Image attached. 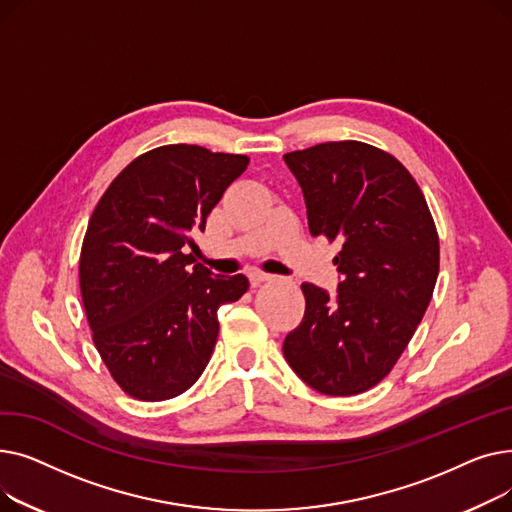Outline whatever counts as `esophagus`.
<instances>
[{"label":"esophagus","mask_w":512,"mask_h":512,"mask_svg":"<svg viewBox=\"0 0 512 512\" xmlns=\"http://www.w3.org/2000/svg\"><path fill=\"white\" fill-rule=\"evenodd\" d=\"M249 280H251V284H253V286H257V284H261V282L272 280V276H270V274H265V272H259V270H253V272L249 274Z\"/></svg>","instance_id":"34e87169"}]
</instances>
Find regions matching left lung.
<instances>
[{
  "instance_id": "left-lung-1",
  "label": "left lung",
  "mask_w": 512,
  "mask_h": 512,
  "mask_svg": "<svg viewBox=\"0 0 512 512\" xmlns=\"http://www.w3.org/2000/svg\"><path fill=\"white\" fill-rule=\"evenodd\" d=\"M313 236L340 242L336 297L301 284L305 317L284 340L292 371L328 396L380 384L432 301L440 240L419 184L400 161L361 141L284 155Z\"/></svg>"
}]
</instances>
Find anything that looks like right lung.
<instances>
[{
    "mask_svg": "<svg viewBox=\"0 0 512 512\" xmlns=\"http://www.w3.org/2000/svg\"><path fill=\"white\" fill-rule=\"evenodd\" d=\"M247 166V155L164 145L132 159L99 199L80 294L97 353L128 396L157 402L191 388L218 340V309L249 290L242 274L215 276L184 253Z\"/></svg>",
    "mask_w": 512,
    "mask_h": 512,
    "instance_id": "add662e5",
    "label": "right lung"
}]
</instances>
